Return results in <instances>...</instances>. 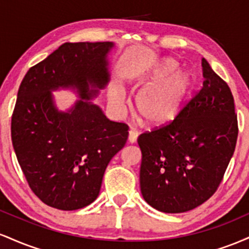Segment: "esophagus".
I'll return each instance as SVG.
<instances>
[{"label": "esophagus", "instance_id": "1", "mask_svg": "<svg viewBox=\"0 0 249 249\" xmlns=\"http://www.w3.org/2000/svg\"><path fill=\"white\" fill-rule=\"evenodd\" d=\"M137 138H138V131L136 130L128 131V142L133 144V142H137Z\"/></svg>", "mask_w": 249, "mask_h": 249}]
</instances>
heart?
Instances as JSON below:
<instances>
[{
  "instance_id": "1",
  "label": "heart",
  "mask_w": 249,
  "mask_h": 249,
  "mask_svg": "<svg viewBox=\"0 0 249 249\" xmlns=\"http://www.w3.org/2000/svg\"><path fill=\"white\" fill-rule=\"evenodd\" d=\"M179 70L180 64L176 59L162 58L145 77L142 83L147 88L136 98V111L145 124L150 126L166 125L181 112L193 77ZM112 99L117 104L123 101L118 93H115Z\"/></svg>"
}]
</instances>
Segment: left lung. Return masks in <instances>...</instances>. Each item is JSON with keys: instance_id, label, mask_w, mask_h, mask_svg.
Segmentation results:
<instances>
[{"instance_id": "left-lung-1", "label": "left lung", "mask_w": 249, "mask_h": 249, "mask_svg": "<svg viewBox=\"0 0 249 249\" xmlns=\"http://www.w3.org/2000/svg\"><path fill=\"white\" fill-rule=\"evenodd\" d=\"M201 65L202 88L179 116L138 138L142 198L164 213L187 212L210 199L235 150L232 91L205 58Z\"/></svg>"}]
</instances>
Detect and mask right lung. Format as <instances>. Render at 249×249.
Here are the masks:
<instances>
[{
	"label": "right lung",
	"mask_w": 249,
	"mask_h": 249,
	"mask_svg": "<svg viewBox=\"0 0 249 249\" xmlns=\"http://www.w3.org/2000/svg\"><path fill=\"white\" fill-rule=\"evenodd\" d=\"M112 48V42L64 43L19 85L13 146L31 191L50 207L75 211L95 201L107 164L127 141V125L89 102L107 84ZM59 87L76 88L81 97L68 113L53 103L51 91Z\"/></svg>",
	"instance_id": "add662e5"
}]
</instances>
